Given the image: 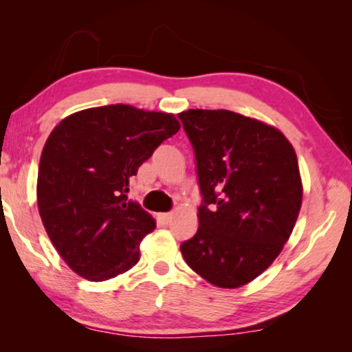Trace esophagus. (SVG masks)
<instances>
[{"label":"esophagus","mask_w":352,"mask_h":352,"mask_svg":"<svg viewBox=\"0 0 352 352\" xmlns=\"http://www.w3.org/2000/svg\"><path fill=\"white\" fill-rule=\"evenodd\" d=\"M160 220H162V222L164 223V225H168L170 220H172V214L170 212H164V214H160Z\"/></svg>","instance_id":"34e87169"}]
</instances>
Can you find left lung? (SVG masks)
Wrapping results in <instances>:
<instances>
[{
    "instance_id": "8db88e82",
    "label": "left lung",
    "mask_w": 352,
    "mask_h": 352,
    "mask_svg": "<svg viewBox=\"0 0 352 352\" xmlns=\"http://www.w3.org/2000/svg\"><path fill=\"white\" fill-rule=\"evenodd\" d=\"M192 144L201 204L199 228L180 250L208 283L253 281L292 234L302 184L296 153L275 127L228 110L178 115Z\"/></svg>"
}]
</instances>
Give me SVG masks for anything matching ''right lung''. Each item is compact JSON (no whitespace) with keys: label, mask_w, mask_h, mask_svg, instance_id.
I'll use <instances>...</instances> for the list:
<instances>
[{"label":"right lung","mask_w":352,"mask_h":352,"mask_svg":"<svg viewBox=\"0 0 352 352\" xmlns=\"http://www.w3.org/2000/svg\"><path fill=\"white\" fill-rule=\"evenodd\" d=\"M180 130L174 115L132 105L77 111L52 130L38 166L41 222L77 275L105 281L140 261L155 220L129 200L130 178Z\"/></svg>","instance_id":"right-lung-1"}]
</instances>
